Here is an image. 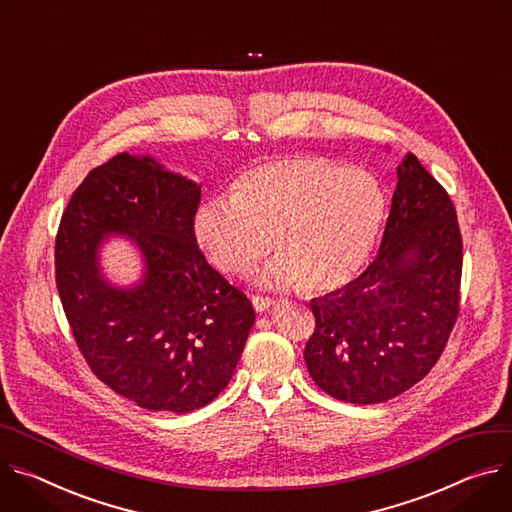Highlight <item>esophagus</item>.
Here are the masks:
<instances>
[{"label": "esophagus", "mask_w": 512, "mask_h": 512, "mask_svg": "<svg viewBox=\"0 0 512 512\" xmlns=\"http://www.w3.org/2000/svg\"><path fill=\"white\" fill-rule=\"evenodd\" d=\"M252 305H254V309H256L258 313H262V311L270 309V307L274 305V301H272L270 297H260V295H252Z\"/></svg>", "instance_id": "34e87169"}]
</instances>
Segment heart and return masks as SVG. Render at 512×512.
Masks as SVG:
<instances>
[{
	"label": "heart",
	"mask_w": 512,
	"mask_h": 512,
	"mask_svg": "<svg viewBox=\"0 0 512 512\" xmlns=\"http://www.w3.org/2000/svg\"><path fill=\"white\" fill-rule=\"evenodd\" d=\"M386 199L364 170L317 156L260 162L234 181L232 197H211L193 215V238L227 276H244L270 250L278 256L260 280L297 282L329 293L360 272L384 219Z\"/></svg>",
	"instance_id": "obj_1"
}]
</instances>
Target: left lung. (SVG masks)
<instances>
[{"label": "left lung", "mask_w": 512, "mask_h": 512, "mask_svg": "<svg viewBox=\"0 0 512 512\" xmlns=\"http://www.w3.org/2000/svg\"><path fill=\"white\" fill-rule=\"evenodd\" d=\"M396 177L376 258L346 287L311 301L305 364L337 401L374 405L409 390L435 366L460 315L456 207L415 154Z\"/></svg>", "instance_id": "left-lung-1"}]
</instances>
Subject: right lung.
<instances>
[{
	"instance_id": "1",
	"label": "right lung",
	"mask_w": 512,
	"mask_h": 512,
	"mask_svg": "<svg viewBox=\"0 0 512 512\" xmlns=\"http://www.w3.org/2000/svg\"><path fill=\"white\" fill-rule=\"evenodd\" d=\"M199 201L191 179L122 152L77 187L54 242L56 289L79 352L103 384L148 411L211 403L256 319L193 238ZM109 231L143 250L147 274L134 290H113L98 272L96 250Z\"/></svg>"
}]
</instances>
